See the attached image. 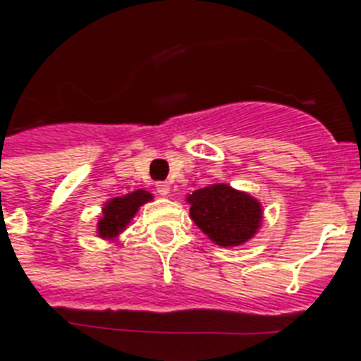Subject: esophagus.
Returning <instances> with one entry per match:
<instances>
[{
    "label": "esophagus",
    "instance_id": "34e87169",
    "mask_svg": "<svg viewBox=\"0 0 361 361\" xmlns=\"http://www.w3.org/2000/svg\"><path fill=\"white\" fill-rule=\"evenodd\" d=\"M156 190H158L159 196H169V192H171V185H169L167 181H158V183H156Z\"/></svg>",
    "mask_w": 361,
    "mask_h": 361
}]
</instances>
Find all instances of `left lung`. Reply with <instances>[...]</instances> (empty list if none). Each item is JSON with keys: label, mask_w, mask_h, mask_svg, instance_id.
Masks as SVG:
<instances>
[{"label": "left lung", "mask_w": 361, "mask_h": 361, "mask_svg": "<svg viewBox=\"0 0 361 361\" xmlns=\"http://www.w3.org/2000/svg\"><path fill=\"white\" fill-rule=\"evenodd\" d=\"M190 218L219 247H236L255 236L262 221V205L247 192L225 183L194 190Z\"/></svg>", "instance_id": "obj_1"}]
</instances>
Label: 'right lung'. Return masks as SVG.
<instances>
[{
    "mask_svg": "<svg viewBox=\"0 0 361 361\" xmlns=\"http://www.w3.org/2000/svg\"><path fill=\"white\" fill-rule=\"evenodd\" d=\"M150 200H152V194L147 190H134L121 198L109 200L103 207V216L98 221V236L116 238L123 233L125 227L130 224V219L136 216L137 209Z\"/></svg>",
    "mask_w": 361,
    "mask_h": 361,
    "instance_id": "obj_1",
    "label": "right lung"
}]
</instances>
